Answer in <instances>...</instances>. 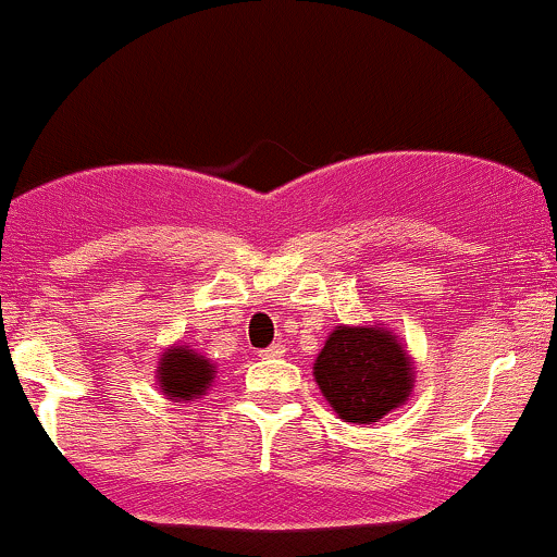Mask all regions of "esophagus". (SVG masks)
Instances as JSON below:
<instances>
[{
    "mask_svg": "<svg viewBox=\"0 0 557 557\" xmlns=\"http://www.w3.org/2000/svg\"><path fill=\"white\" fill-rule=\"evenodd\" d=\"M285 354V348L280 343H272L270 348H264V350H259V356L261 359H280V356Z\"/></svg>",
    "mask_w": 557,
    "mask_h": 557,
    "instance_id": "1",
    "label": "esophagus"
}]
</instances>
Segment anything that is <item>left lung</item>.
<instances>
[{"label":"left lung","instance_id":"obj_1","mask_svg":"<svg viewBox=\"0 0 557 557\" xmlns=\"http://www.w3.org/2000/svg\"><path fill=\"white\" fill-rule=\"evenodd\" d=\"M411 359L382 327H337L317 356L314 380L335 413L369 424L411 395Z\"/></svg>","mask_w":557,"mask_h":557}]
</instances>
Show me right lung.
Instances as JSON below:
<instances>
[{
	"label": "right lung",
	"instance_id": "right-lung-1",
	"mask_svg": "<svg viewBox=\"0 0 557 557\" xmlns=\"http://www.w3.org/2000/svg\"><path fill=\"white\" fill-rule=\"evenodd\" d=\"M214 380V367L194 350L177 348L168 350L159 361V385L172 400H194L196 395L207 393L209 382Z\"/></svg>",
	"mask_w": 557,
	"mask_h": 557
}]
</instances>
